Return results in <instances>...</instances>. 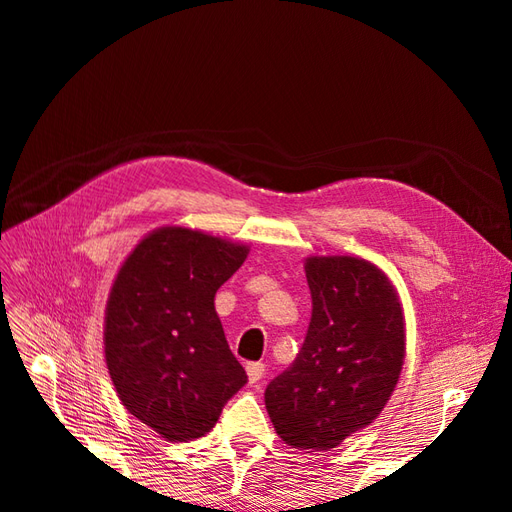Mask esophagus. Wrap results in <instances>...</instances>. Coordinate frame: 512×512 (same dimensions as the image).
<instances>
[{
  "instance_id": "1",
  "label": "esophagus",
  "mask_w": 512,
  "mask_h": 512,
  "mask_svg": "<svg viewBox=\"0 0 512 512\" xmlns=\"http://www.w3.org/2000/svg\"><path fill=\"white\" fill-rule=\"evenodd\" d=\"M245 371H247V378H250V382L256 384L262 376H265V365H262V363H247Z\"/></svg>"
}]
</instances>
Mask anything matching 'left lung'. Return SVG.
Here are the masks:
<instances>
[{"label":"left lung","mask_w":512,"mask_h":512,"mask_svg":"<svg viewBox=\"0 0 512 512\" xmlns=\"http://www.w3.org/2000/svg\"><path fill=\"white\" fill-rule=\"evenodd\" d=\"M312 318L294 363L267 384L286 444L329 451L367 427L395 391L406 352L399 297L378 267L352 256L305 262Z\"/></svg>","instance_id":"left-lung-1"}]
</instances>
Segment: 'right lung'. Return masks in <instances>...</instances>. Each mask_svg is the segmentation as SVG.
Segmentation results:
<instances>
[{
    "label": "right lung",
    "mask_w": 512,
    "mask_h": 512,
    "mask_svg": "<svg viewBox=\"0 0 512 512\" xmlns=\"http://www.w3.org/2000/svg\"><path fill=\"white\" fill-rule=\"evenodd\" d=\"M245 256V245L168 226L117 273L104 318L108 374L126 410L170 442L205 436L247 382L213 305Z\"/></svg>",
    "instance_id": "1"
}]
</instances>
